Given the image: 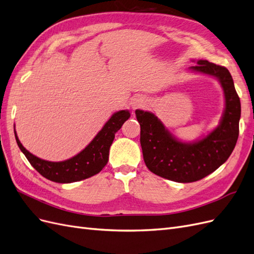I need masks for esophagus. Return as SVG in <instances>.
Returning <instances> with one entry per match:
<instances>
[{"label": "esophagus", "mask_w": 254, "mask_h": 254, "mask_svg": "<svg viewBox=\"0 0 254 254\" xmlns=\"http://www.w3.org/2000/svg\"><path fill=\"white\" fill-rule=\"evenodd\" d=\"M143 105H144V98L143 97L135 96L134 98H132L131 107H132L133 110H135L137 108H141V107H143Z\"/></svg>", "instance_id": "obj_1"}]
</instances>
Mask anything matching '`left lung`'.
<instances>
[{
	"instance_id": "left-lung-1",
	"label": "left lung",
	"mask_w": 254,
	"mask_h": 254,
	"mask_svg": "<svg viewBox=\"0 0 254 254\" xmlns=\"http://www.w3.org/2000/svg\"><path fill=\"white\" fill-rule=\"evenodd\" d=\"M190 71L213 76L225 95V111L219 125L203 139L184 143L168 131L162 122L148 111L135 110L141 126L140 142L148 170L162 178L189 183L198 181L224 164L231 155L240 132L241 101L228 68L198 60Z\"/></svg>"
}]
</instances>
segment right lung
Listing matches in <instances>:
<instances>
[{
	"mask_svg": "<svg viewBox=\"0 0 254 254\" xmlns=\"http://www.w3.org/2000/svg\"><path fill=\"white\" fill-rule=\"evenodd\" d=\"M129 118L128 110L115 112L86 148L78 155L61 162H51L34 156L23 147L16 130L14 136L19 148L24 153L28 162L44 178L58 183H71L90 178L103 170L108 162L109 149L115 133Z\"/></svg>",
	"mask_w": 254,
	"mask_h": 254,
	"instance_id": "right-lung-1",
	"label": "right lung"
}]
</instances>
